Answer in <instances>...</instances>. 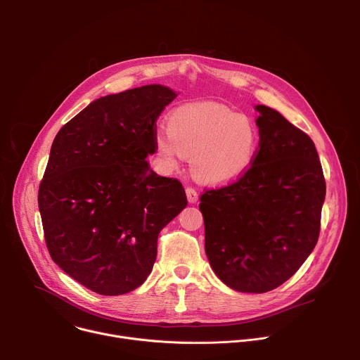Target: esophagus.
<instances>
[{
    "label": "esophagus",
    "mask_w": 360,
    "mask_h": 360,
    "mask_svg": "<svg viewBox=\"0 0 360 360\" xmlns=\"http://www.w3.org/2000/svg\"><path fill=\"white\" fill-rule=\"evenodd\" d=\"M185 192H186V198H188L189 203H196L198 202V192L193 188H186Z\"/></svg>",
    "instance_id": "34e87169"
}]
</instances>
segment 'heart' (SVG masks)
<instances>
[{
	"instance_id": "1",
	"label": "heart",
	"mask_w": 360,
	"mask_h": 360,
	"mask_svg": "<svg viewBox=\"0 0 360 360\" xmlns=\"http://www.w3.org/2000/svg\"><path fill=\"white\" fill-rule=\"evenodd\" d=\"M162 165L175 169L191 157L192 175L202 184L221 186L236 182L253 165L259 134L253 121L207 102L185 104L167 118V131L153 135Z\"/></svg>"
}]
</instances>
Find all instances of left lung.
<instances>
[{
  "instance_id": "left-lung-1",
  "label": "left lung",
  "mask_w": 360,
  "mask_h": 360,
  "mask_svg": "<svg viewBox=\"0 0 360 360\" xmlns=\"http://www.w3.org/2000/svg\"><path fill=\"white\" fill-rule=\"evenodd\" d=\"M259 150L236 182L200 196L205 252L231 289L265 293L286 282L318 242L326 195L314 141L256 105Z\"/></svg>"
}]
</instances>
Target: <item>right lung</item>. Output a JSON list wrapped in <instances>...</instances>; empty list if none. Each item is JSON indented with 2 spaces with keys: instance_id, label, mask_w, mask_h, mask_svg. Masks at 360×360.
<instances>
[{
  "instance_id": "right-lung-1",
  "label": "right lung",
  "mask_w": 360,
  "mask_h": 360,
  "mask_svg": "<svg viewBox=\"0 0 360 360\" xmlns=\"http://www.w3.org/2000/svg\"><path fill=\"white\" fill-rule=\"evenodd\" d=\"M178 94L150 84L95 99L51 146L38 208L53 261L107 296L142 285L160 232L186 207L179 181L146 161L155 121Z\"/></svg>"
}]
</instances>
